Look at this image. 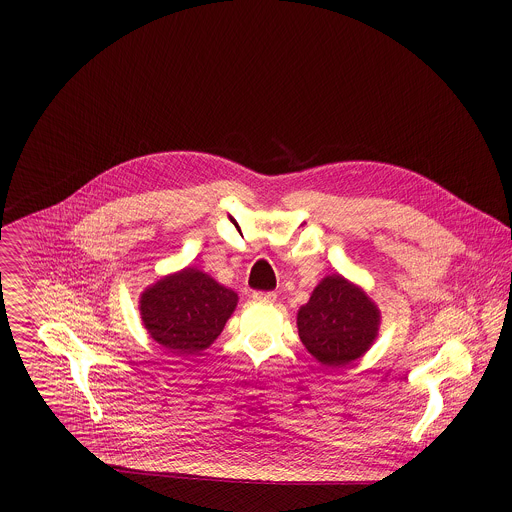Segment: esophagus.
Instances as JSON below:
<instances>
[{"label":"esophagus","instance_id":"obj_1","mask_svg":"<svg viewBox=\"0 0 512 512\" xmlns=\"http://www.w3.org/2000/svg\"><path fill=\"white\" fill-rule=\"evenodd\" d=\"M253 301H259V303H274L276 301V293L274 292H253Z\"/></svg>","mask_w":512,"mask_h":512}]
</instances>
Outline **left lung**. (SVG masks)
<instances>
[{"mask_svg":"<svg viewBox=\"0 0 512 512\" xmlns=\"http://www.w3.org/2000/svg\"><path fill=\"white\" fill-rule=\"evenodd\" d=\"M378 324L376 305L340 274L324 278L297 313L303 345L318 363L332 368L359 359L376 338Z\"/></svg>","mask_w":512,"mask_h":512,"instance_id":"8db88e82","label":"left lung"}]
</instances>
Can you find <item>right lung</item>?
<instances>
[{
  "label": "right lung",
  "instance_id": "add662e5",
  "mask_svg": "<svg viewBox=\"0 0 512 512\" xmlns=\"http://www.w3.org/2000/svg\"><path fill=\"white\" fill-rule=\"evenodd\" d=\"M236 303L238 293L195 268H184L146 290L140 311L149 336L180 357L217 340Z\"/></svg>",
  "mask_w": 512,
  "mask_h": 512
}]
</instances>
